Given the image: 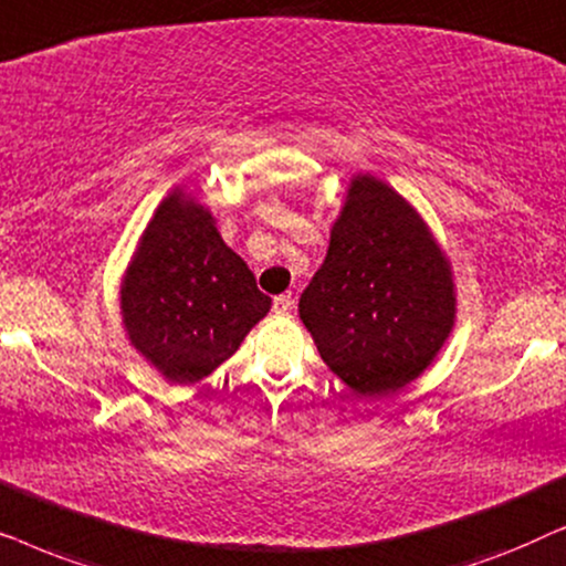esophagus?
I'll return each mask as SVG.
<instances>
[{"mask_svg":"<svg viewBox=\"0 0 566 566\" xmlns=\"http://www.w3.org/2000/svg\"><path fill=\"white\" fill-rule=\"evenodd\" d=\"M293 304H296L293 293H281V296H275L273 308H275V314H285V312H291Z\"/></svg>","mask_w":566,"mask_h":566,"instance_id":"34e87169","label":"esophagus"}]
</instances>
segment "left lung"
Returning a JSON list of instances; mask_svg holds the SVG:
<instances>
[{
  "label": "left lung",
  "instance_id": "obj_1",
  "mask_svg": "<svg viewBox=\"0 0 566 566\" xmlns=\"http://www.w3.org/2000/svg\"><path fill=\"white\" fill-rule=\"evenodd\" d=\"M455 306L451 260L428 221L391 185L353 175L298 301L327 368L358 397L405 389L443 350Z\"/></svg>",
  "mask_w": 566,
  "mask_h": 566
}]
</instances>
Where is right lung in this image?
<instances>
[{
    "mask_svg": "<svg viewBox=\"0 0 566 566\" xmlns=\"http://www.w3.org/2000/svg\"><path fill=\"white\" fill-rule=\"evenodd\" d=\"M216 216L175 188L138 237L120 281L128 345L169 384H196L231 358L270 312Z\"/></svg>",
    "mask_w": 566,
    "mask_h": 566,
    "instance_id": "1",
    "label": "right lung"
}]
</instances>
